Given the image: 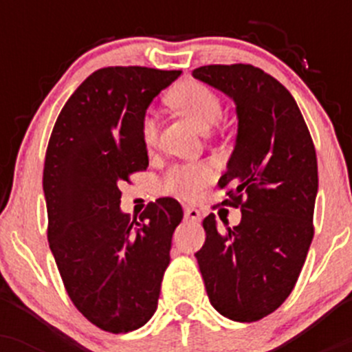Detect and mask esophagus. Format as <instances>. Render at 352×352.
Listing matches in <instances>:
<instances>
[{
    "label": "esophagus",
    "instance_id": "obj_1",
    "mask_svg": "<svg viewBox=\"0 0 352 352\" xmlns=\"http://www.w3.org/2000/svg\"><path fill=\"white\" fill-rule=\"evenodd\" d=\"M184 216H186V219H189V221H199V219H201V212H199L196 208H189V206L184 208Z\"/></svg>",
    "mask_w": 352,
    "mask_h": 352
}]
</instances>
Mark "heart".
I'll return each mask as SVG.
<instances>
[{
	"label": "heart",
	"mask_w": 352,
	"mask_h": 352,
	"mask_svg": "<svg viewBox=\"0 0 352 352\" xmlns=\"http://www.w3.org/2000/svg\"><path fill=\"white\" fill-rule=\"evenodd\" d=\"M172 104L177 109L182 110L186 116H189L201 129H209L216 120L221 117L223 105L219 102L218 95L208 88L206 85L197 81L180 85L172 94ZM143 134V143L148 150L156 146L158 141V119L153 112H148L143 119L141 126ZM216 175L214 165L209 162L186 163V165H175L166 172L165 175V189L168 192L177 194L187 199L196 197Z\"/></svg>",
	"instance_id": "1"
}]
</instances>
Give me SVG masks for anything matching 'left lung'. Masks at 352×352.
<instances>
[{
    "instance_id": "left-lung-1",
    "label": "left lung",
    "mask_w": 352,
    "mask_h": 352,
    "mask_svg": "<svg viewBox=\"0 0 352 352\" xmlns=\"http://www.w3.org/2000/svg\"><path fill=\"white\" fill-rule=\"evenodd\" d=\"M192 76L235 102V146L218 184L233 186L228 204H242L233 228L219 230L214 214L206 216L197 264L219 314L261 320L289 296L314 239V141L293 95L258 67L201 66Z\"/></svg>"
}]
</instances>
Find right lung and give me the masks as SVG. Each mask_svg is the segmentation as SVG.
Wrapping results in <instances>:
<instances>
[{"instance_id":"obj_1","label":"right lung","mask_w":352,"mask_h":352,"mask_svg":"<svg viewBox=\"0 0 352 352\" xmlns=\"http://www.w3.org/2000/svg\"><path fill=\"white\" fill-rule=\"evenodd\" d=\"M182 71L104 67L59 113L44 165L49 247L74 307L113 333L143 327L156 311L172 235L182 221L173 199L148 204L140 223L120 209L119 184L146 170V110Z\"/></svg>"}]
</instances>
